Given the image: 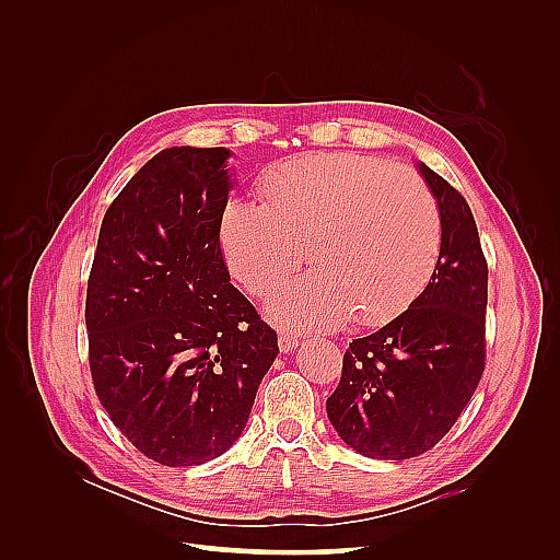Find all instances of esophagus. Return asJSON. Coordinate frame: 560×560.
I'll return each mask as SVG.
<instances>
[{"instance_id": "obj_1", "label": "esophagus", "mask_w": 560, "mask_h": 560, "mask_svg": "<svg viewBox=\"0 0 560 560\" xmlns=\"http://www.w3.org/2000/svg\"><path fill=\"white\" fill-rule=\"evenodd\" d=\"M278 346H280V352H292L301 346V338L299 336H292V334H280L278 336Z\"/></svg>"}]
</instances>
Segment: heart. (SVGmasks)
I'll list each match as a JSON object with an SVG mask.
<instances>
[{
  "label": "heart",
  "instance_id": "heart-1",
  "mask_svg": "<svg viewBox=\"0 0 560 560\" xmlns=\"http://www.w3.org/2000/svg\"><path fill=\"white\" fill-rule=\"evenodd\" d=\"M259 189L264 202L226 206L222 249L233 278L266 296L301 266L306 245L313 270L268 306L280 325L374 327L425 292L442 254V214L409 167L327 151L268 167Z\"/></svg>",
  "mask_w": 560,
  "mask_h": 560
}]
</instances>
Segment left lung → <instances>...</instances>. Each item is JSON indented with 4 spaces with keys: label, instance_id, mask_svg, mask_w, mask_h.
I'll return each instance as SVG.
<instances>
[{
    "label": "left lung",
    "instance_id": "8db88e82",
    "mask_svg": "<svg viewBox=\"0 0 560 560\" xmlns=\"http://www.w3.org/2000/svg\"><path fill=\"white\" fill-rule=\"evenodd\" d=\"M442 214V254L430 284L409 308L343 354L327 416L343 442L374 460L430 451L455 425L486 360L488 266L467 200L425 163Z\"/></svg>",
    "mask_w": 560,
    "mask_h": 560
}]
</instances>
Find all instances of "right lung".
<instances>
[{
    "label": "right lung",
    "instance_id": "1",
    "mask_svg": "<svg viewBox=\"0 0 560 560\" xmlns=\"http://www.w3.org/2000/svg\"><path fill=\"white\" fill-rule=\"evenodd\" d=\"M226 147H171L105 212L86 294L100 404L149 460L202 465L233 446L278 334L231 284L219 229Z\"/></svg>",
    "mask_w": 560,
    "mask_h": 560
}]
</instances>
